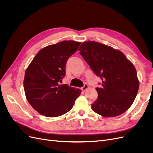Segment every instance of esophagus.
I'll return each mask as SVG.
<instances>
[{
	"label": "esophagus",
	"instance_id": "esophagus-1",
	"mask_svg": "<svg viewBox=\"0 0 153 153\" xmlns=\"http://www.w3.org/2000/svg\"><path fill=\"white\" fill-rule=\"evenodd\" d=\"M88 88H89V87H88V85H87V84H84V86H83L82 87V90L83 91H85Z\"/></svg>",
	"mask_w": 153,
	"mask_h": 153
}]
</instances>
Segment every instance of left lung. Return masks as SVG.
Wrapping results in <instances>:
<instances>
[{
  "label": "left lung",
  "mask_w": 153,
  "mask_h": 153,
  "mask_svg": "<svg viewBox=\"0 0 153 153\" xmlns=\"http://www.w3.org/2000/svg\"><path fill=\"white\" fill-rule=\"evenodd\" d=\"M78 50L96 76L101 78L92 110L103 117L118 116L130 107L139 87L137 71L123 53L96 41L82 43Z\"/></svg>",
  "instance_id": "obj_1"
}]
</instances>
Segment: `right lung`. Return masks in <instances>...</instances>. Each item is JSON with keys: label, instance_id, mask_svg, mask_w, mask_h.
Masks as SVG:
<instances>
[{"label": "right lung", "instance_id": "obj_1", "mask_svg": "<svg viewBox=\"0 0 153 153\" xmlns=\"http://www.w3.org/2000/svg\"><path fill=\"white\" fill-rule=\"evenodd\" d=\"M80 42L63 41L39 50L27 68L24 80L26 98L34 110L48 117H58L70 110L81 90L60 85L66 75L68 59Z\"/></svg>", "mask_w": 153, "mask_h": 153}]
</instances>
